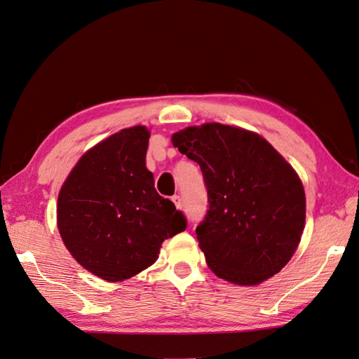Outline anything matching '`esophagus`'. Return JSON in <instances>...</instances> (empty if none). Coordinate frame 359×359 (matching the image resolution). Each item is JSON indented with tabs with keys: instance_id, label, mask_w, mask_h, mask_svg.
Wrapping results in <instances>:
<instances>
[{
	"instance_id": "34e87169",
	"label": "esophagus",
	"mask_w": 359,
	"mask_h": 359,
	"mask_svg": "<svg viewBox=\"0 0 359 359\" xmlns=\"http://www.w3.org/2000/svg\"><path fill=\"white\" fill-rule=\"evenodd\" d=\"M171 201L175 203V205H176V208H182V198L179 196V195H175L171 198Z\"/></svg>"
}]
</instances>
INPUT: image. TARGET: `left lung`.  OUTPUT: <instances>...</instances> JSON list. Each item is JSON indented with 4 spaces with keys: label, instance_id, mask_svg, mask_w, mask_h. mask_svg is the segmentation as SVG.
I'll return each mask as SVG.
<instances>
[{
    "label": "left lung",
    "instance_id": "1",
    "mask_svg": "<svg viewBox=\"0 0 359 359\" xmlns=\"http://www.w3.org/2000/svg\"><path fill=\"white\" fill-rule=\"evenodd\" d=\"M171 142L203 171L208 210L195 232L208 268L238 285H257L280 272L306 219L294 168L268 140L240 127H188Z\"/></svg>",
    "mask_w": 359,
    "mask_h": 359
}]
</instances>
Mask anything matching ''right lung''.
Masks as SVG:
<instances>
[{
    "label": "right lung",
    "instance_id": "obj_1",
    "mask_svg": "<svg viewBox=\"0 0 359 359\" xmlns=\"http://www.w3.org/2000/svg\"><path fill=\"white\" fill-rule=\"evenodd\" d=\"M151 133L135 126L88 149L62 184L57 228L72 257L104 281L128 280L155 263L167 238L187 229L146 168Z\"/></svg>",
    "mask_w": 359,
    "mask_h": 359
}]
</instances>
